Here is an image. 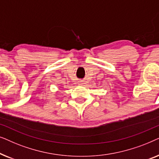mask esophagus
Segmentation results:
<instances>
[{"label": "esophagus", "mask_w": 159, "mask_h": 159, "mask_svg": "<svg viewBox=\"0 0 159 159\" xmlns=\"http://www.w3.org/2000/svg\"><path fill=\"white\" fill-rule=\"evenodd\" d=\"M78 83H79V84H80V85H82V84H84L83 80H80V81L78 82Z\"/></svg>", "instance_id": "1"}]
</instances>
